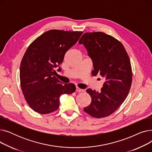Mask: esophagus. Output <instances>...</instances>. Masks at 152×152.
Segmentation results:
<instances>
[{"instance_id": "esophagus-1", "label": "esophagus", "mask_w": 152, "mask_h": 152, "mask_svg": "<svg viewBox=\"0 0 152 152\" xmlns=\"http://www.w3.org/2000/svg\"><path fill=\"white\" fill-rule=\"evenodd\" d=\"M76 91L77 92H84V89H80V88H79L78 87H76Z\"/></svg>"}]
</instances>
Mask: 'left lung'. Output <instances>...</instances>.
Masks as SVG:
<instances>
[{"label":"left lung","mask_w":152,"mask_h":152,"mask_svg":"<svg viewBox=\"0 0 152 152\" xmlns=\"http://www.w3.org/2000/svg\"><path fill=\"white\" fill-rule=\"evenodd\" d=\"M93 62V76L105 79L101 92L91 89L86 92L91 97L85 112L100 118L114 113L126 99L132 79L131 62L123 45L111 36L102 32L84 33L79 39Z\"/></svg>","instance_id":"8db88e82"}]
</instances>
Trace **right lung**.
I'll return each instance as SVG.
<instances>
[{"instance_id":"add662e5","label":"right lung","mask_w":152,"mask_h":152,"mask_svg":"<svg viewBox=\"0 0 152 152\" xmlns=\"http://www.w3.org/2000/svg\"><path fill=\"white\" fill-rule=\"evenodd\" d=\"M83 32L52 29L36 39L22 58L20 78L21 90L29 107L36 112L48 114L57 110L60 97L76 91L73 84H63L55 77V68L63 62L66 52Z\"/></svg>"}]
</instances>
